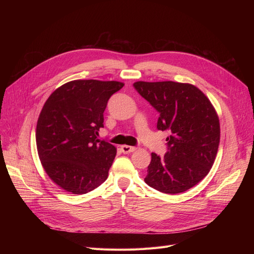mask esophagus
Returning a JSON list of instances; mask_svg holds the SVG:
<instances>
[{"instance_id":"obj_1","label":"esophagus","mask_w":254,"mask_h":254,"mask_svg":"<svg viewBox=\"0 0 254 254\" xmlns=\"http://www.w3.org/2000/svg\"><path fill=\"white\" fill-rule=\"evenodd\" d=\"M138 148L134 147V146H128V145H123L122 146V151L124 153H130V152H134L136 151Z\"/></svg>"}]
</instances>
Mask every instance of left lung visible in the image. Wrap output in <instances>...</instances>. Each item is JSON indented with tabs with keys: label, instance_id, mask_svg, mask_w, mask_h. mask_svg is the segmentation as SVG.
<instances>
[{
	"label": "left lung",
	"instance_id": "8db88e82",
	"mask_svg": "<svg viewBox=\"0 0 254 254\" xmlns=\"http://www.w3.org/2000/svg\"><path fill=\"white\" fill-rule=\"evenodd\" d=\"M159 113L157 129L170 136L164 157L151 153L144 181L154 190L175 194L203 180L214 164L220 140L219 118L202 90L174 81L134 83Z\"/></svg>",
	"mask_w": 254,
	"mask_h": 254
}]
</instances>
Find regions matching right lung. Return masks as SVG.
<instances>
[{
	"label": "right lung",
	"instance_id": "add662e5",
	"mask_svg": "<svg viewBox=\"0 0 254 254\" xmlns=\"http://www.w3.org/2000/svg\"><path fill=\"white\" fill-rule=\"evenodd\" d=\"M124 85L73 80L45 102L37 123V150L46 174L62 190L84 194L108 178L116 148L98 135L108 100Z\"/></svg>",
	"mask_w": 254,
	"mask_h": 254
}]
</instances>
